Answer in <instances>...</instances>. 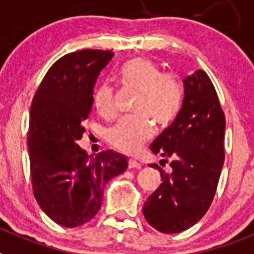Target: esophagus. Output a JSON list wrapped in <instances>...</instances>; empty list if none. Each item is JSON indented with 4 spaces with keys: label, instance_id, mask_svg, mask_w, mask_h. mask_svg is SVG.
Returning a JSON list of instances; mask_svg holds the SVG:
<instances>
[{
    "label": "esophagus",
    "instance_id": "obj_1",
    "mask_svg": "<svg viewBox=\"0 0 254 254\" xmlns=\"http://www.w3.org/2000/svg\"><path fill=\"white\" fill-rule=\"evenodd\" d=\"M141 164L138 161L133 160V159H129L128 160V169H140Z\"/></svg>",
    "mask_w": 254,
    "mask_h": 254
}]
</instances>
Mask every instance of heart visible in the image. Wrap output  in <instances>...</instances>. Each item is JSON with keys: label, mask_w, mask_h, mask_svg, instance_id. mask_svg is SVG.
I'll return each mask as SVG.
<instances>
[{"label": "heart", "mask_w": 254, "mask_h": 254, "mask_svg": "<svg viewBox=\"0 0 254 254\" xmlns=\"http://www.w3.org/2000/svg\"><path fill=\"white\" fill-rule=\"evenodd\" d=\"M123 86L138 93L132 118H125L108 132V142L125 154H136L154 134V125L165 129L176 122L183 105V87L173 75H164L151 60L133 58L120 69ZM96 112L105 118L116 114L114 91L103 85L94 96Z\"/></svg>", "instance_id": "obj_1"}]
</instances>
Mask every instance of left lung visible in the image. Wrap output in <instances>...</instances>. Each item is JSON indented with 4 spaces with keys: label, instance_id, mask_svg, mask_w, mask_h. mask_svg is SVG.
Returning <instances> with one entry per match:
<instances>
[{
    "label": "left lung",
    "instance_id": "1",
    "mask_svg": "<svg viewBox=\"0 0 254 254\" xmlns=\"http://www.w3.org/2000/svg\"><path fill=\"white\" fill-rule=\"evenodd\" d=\"M183 84L185 100L178 118L150 146L165 163L172 159V172L150 165L160 172L163 182L142 208L147 223L165 234L183 232L207 212L225 158V116L210 77L198 69Z\"/></svg>",
    "mask_w": 254,
    "mask_h": 254
}]
</instances>
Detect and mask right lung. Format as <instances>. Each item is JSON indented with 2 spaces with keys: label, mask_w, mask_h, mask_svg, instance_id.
<instances>
[{
  "label": "right lung",
  "mask_w": 254,
  "mask_h": 254,
  "mask_svg": "<svg viewBox=\"0 0 254 254\" xmlns=\"http://www.w3.org/2000/svg\"><path fill=\"white\" fill-rule=\"evenodd\" d=\"M114 53L82 49L61 57L40 82L30 107L28 147L33 193L55 223L76 228L99 211L107 182L127 159L107 150L89 160L77 141L94 103V85Z\"/></svg>",
  "instance_id": "obj_1"
}]
</instances>
